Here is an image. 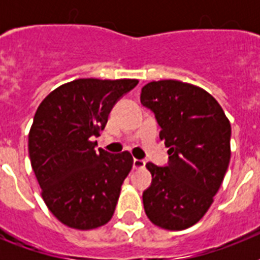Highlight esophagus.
Here are the masks:
<instances>
[{
	"mask_svg": "<svg viewBox=\"0 0 260 260\" xmlns=\"http://www.w3.org/2000/svg\"><path fill=\"white\" fill-rule=\"evenodd\" d=\"M144 166H146V160H142V159H134V169H135V170L143 169Z\"/></svg>",
	"mask_w": 260,
	"mask_h": 260,
	"instance_id": "34e87169",
	"label": "esophagus"
}]
</instances>
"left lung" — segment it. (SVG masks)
Returning a JSON list of instances; mask_svg holds the SVG:
<instances>
[{
    "instance_id": "8db88e82",
    "label": "left lung",
    "mask_w": 260,
    "mask_h": 260,
    "mask_svg": "<svg viewBox=\"0 0 260 260\" xmlns=\"http://www.w3.org/2000/svg\"><path fill=\"white\" fill-rule=\"evenodd\" d=\"M140 101L160 125L169 166L148 162L152 182L143 193L147 217L159 228L182 231L204 217L231 159V122L206 90L175 79L147 83Z\"/></svg>"
}]
</instances>
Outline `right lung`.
<instances>
[{"label": "right lung", "mask_w": 260, "mask_h": 260, "mask_svg": "<svg viewBox=\"0 0 260 260\" xmlns=\"http://www.w3.org/2000/svg\"><path fill=\"white\" fill-rule=\"evenodd\" d=\"M138 79L81 78L52 90L39 105L28 151L42 197L66 226L95 230L109 221L134 166L128 151H95L118 98Z\"/></svg>", "instance_id": "1"}]
</instances>
